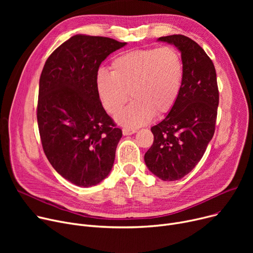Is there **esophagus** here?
I'll return each mask as SVG.
<instances>
[{"instance_id":"34e87169","label":"esophagus","mask_w":253,"mask_h":253,"mask_svg":"<svg viewBox=\"0 0 253 253\" xmlns=\"http://www.w3.org/2000/svg\"><path fill=\"white\" fill-rule=\"evenodd\" d=\"M122 132H123V135H131V134H134L135 132H136V130L135 129H130V128H123V130H122Z\"/></svg>"}]
</instances>
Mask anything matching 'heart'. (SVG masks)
<instances>
[{"mask_svg":"<svg viewBox=\"0 0 253 253\" xmlns=\"http://www.w3.org/2000/svg\"><path fill=\"white\" fill-rule=\"evenodd\" d=\"M112 72L98 70L95 85L104 110L129 128L147 124L154 116L168 114L176 104L183 84L184 65L172 47L132 50L112 61Z\"/></svg>","mask_w":253,"mask_h":253,"instance_id":"b5f03b06","label":"heart"}]
</instances>
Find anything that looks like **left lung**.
Segmentation results:
<instances>
[{"label": "left lung", "mask_w": 253, "mask_h": 253, "mask_svg": "<svg viewBox=\"0 0 253 253\" xmlns=\"http://www.w3.org/2000/svg\"><path fill=\"white\" fill-rule=\"evenodd\" d=\"M158 41L179 50L184 77L174 108L151 128L154 142L144 162L157 177L172 181L190 173L202 159L214 134L219 95L213 62L195 41L182 35Z\"/></svg>", "instance_id": "obj_1"}]
</instances>
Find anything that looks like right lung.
<instances>
[{"instance_id":"obj_1","label":"right lung","mask_w":253,"mask_h":253,"mask_svg":"<svg viewBox=\"0 0 253 253\" xmlns=\"http://www.w3.org/2000/svg\"><path fill=\"white\" fill-rule=\"evenodd\" d=\"M127 43L76 35L53 51L39 83L38 126L44 153L58 173L81 188L102 181L113 168L122 130L100 102V63Z\"/></svg>"}]
</instances>
